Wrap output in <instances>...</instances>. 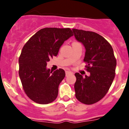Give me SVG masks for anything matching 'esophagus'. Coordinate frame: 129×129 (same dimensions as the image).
Masks as SVG:
<instances>
[{"label":"esophagus","instance_id":"34e87169","mask_svg":"<svg viewBox=\"0 0 129 129\" xmlns=\"http://www.w3.org/2000/svg\"><path fill=\"white\" fill-rule=\"evenodd\" d=\"M66 76H68V75H69V74H72V73L70 72V71L66 70Z\"/></svg>","mask_w":129,"mask_h":129}]
</instances>
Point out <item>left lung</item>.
<instances>
[{"instance_id": "8db88e82", "label": "left lung", "mask_w": 129, "mask_h": 129, "mask_svg": "<svg viewBox=\"0 0 129 129\" xmlns=\"http://www.w3.org/2000/svg\"><path fill=\"white\" fill-rule=\"evenodd\" d=\"M75 38L85 48L84 61L89 76L75 74V96L85 104H93L106 94L115 76L116 60L112 46L99 34L89 31L72 29Z\"/></svg>"}]
</instances>
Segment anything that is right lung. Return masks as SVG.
Returning a JSON list of instances; mask_svg holds the SVG:
<instances>
[{"label": "right lung", "instance_id": "obj_1", "mask_svg": "<svg viewBox=\"0 0 129 129\" xmlns=\"http://www.w3.org/2000/svg\"><path fill=\"white\" fill-rule=\"evenodd\" d=\"M72 36L69 28H45L23 46L19 59V75L25 93L35 103L47 104L57 98L59 85L66 73L62 69L50 72L47 62L57 55L60 46Z\"/></svg>", "mask_w": 129, "mask_h": 129}]
</instances>
